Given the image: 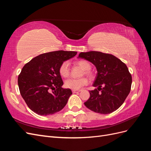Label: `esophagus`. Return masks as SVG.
<instances>
[{
    "instance_id": "34e87169",
    "label": "esophagus",
    "mask_w": 151,
    "mask_h": 151,
    "mask_svg": "<svg viewBox=\"0 0 151 151\" xmlns=\"http://www.w3.org/2000/svg\"><path fill=\"white\" fill-rule=\"evenodd\" d=\"M81 90H72V93H78L80 92Z\"/></svg>"
}]
</instances>
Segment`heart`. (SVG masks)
Instances as JSON below:
<instances>
[{"mask_svg": "<svg viewBox=\"0 0 151 151\" xmlns=\"http://www.w3.org/2000/svg\"><path fill=\"white\" fill-rule=\"evenodd\" d=\"M77 64L80 67H81L84 70V73L86 76L89 77V78H93V74L90 71L91 68V64L89 62L84 60H79L77 62ZM59 73L62 77H68L70 75V67H69V62L68 61L63 62L59 67ZM88 79L85 77L79 79H67L65 83V86L67 88L77 90L81 89L82 87L88 84Z\"/></svg>", "mask_w": 151, "mask_h": 151, "instance_id": "b5f03b06", "label": "heart"}]
</instances>
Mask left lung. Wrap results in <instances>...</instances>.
Here are the masks:
<instances>
[{"mask_svg": "<svg viewBox=\"0 0 151 151\" xmlns=\"http://www.w3.org/2000/svg\"><path fill=\"white\" fill-rule=\"evenodd\" d=\"M78 58L92 63L98 72L93 84L98 88L89 91L90 97L85 106L104 115L116 110L131 89L132 76L127 65L113 55L100 52H81Z\"/></svg>", "mask_w": 151, "mask_h": 151, "instance_id": "obj_1", "label": "left lung"}]
</instances>
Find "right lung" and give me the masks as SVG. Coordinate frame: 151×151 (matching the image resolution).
<instances>
[{
	"label": "right lung",
	"instance_id": "right-lung-1",
	"mask_svg": "<svg viewBox=\"0 0 151 151\" xmlns=\"http://www.w3.org/2000/svg\"><path fill=\"white\" fill-rule=\"evenodd\" d=\"M77 52L59 51L41 54L22 68L18 76L21 95L32 111L42 116L53 115L62 109L72 94L62 88L59 73L62 63L76 55Z\"/></svg>",
	"mask_w": 151,
	"mask_h": 151
}]
</instances>
